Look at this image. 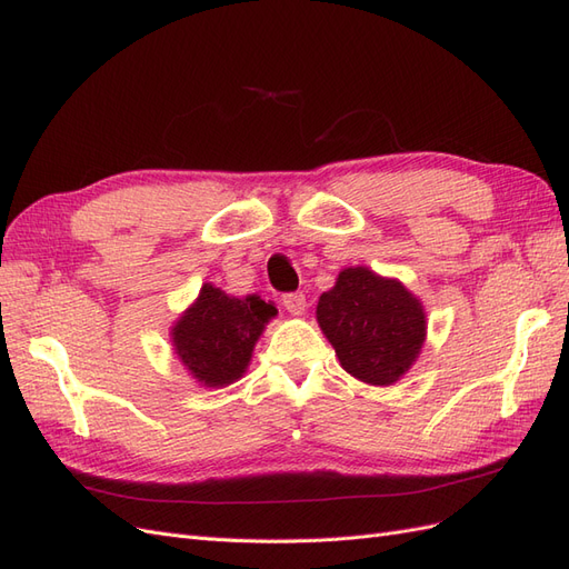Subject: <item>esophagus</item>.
Returning <instances> with one entry per match:
<instances>
[{
    "label": "esophagus",
    "instance_id": "1",
    "mask_svg": "<svg viewBox=\"0 0 569 569\" xmlns=\"http://www.w3.org/2000/svg\"><path fill=\"white\" fill-rule=\"evenodd\" d=\"M282 303L287 308V313H291V316H303L306 308H308L306 297L301 295V291H295V295H284Z\"/></svg>",
    "mask_w": 569,
    "mask_h": 569
}]
</instances>
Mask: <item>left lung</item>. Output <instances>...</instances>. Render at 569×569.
Masks as SVG:
<instances>
[{
    "mask_svg": "<svg viewBox=\"0 0 569 569\" xmlns=\"http://www.w3.org/2000/svg\"><path fill=\"white\" fill-rule=\"evenodd\" d=\"M341 368L372 387H389L416 366L427 337L422 301L396 278L366 266L343 268L316 308Z\"/></svg>",
    "mask_w": 569,
    "mask_h": 569,
    "instance_id": "left-lung-1",
    "label": "left lung"
}]
</instances>
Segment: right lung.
<instances>
[{
	"label": "right lung",
	"mask_w": 569,
	"mask_h": 569,
	"mask_svg": "<svg viewBox=\"0 0 569 569\" xmlns=\"http://www.w3.org/2000/svg\"><path fill=\"white\" fill-rule=\"evenodd\" d=\"M274 316L272 301L258 295L237 299L203 282L194 303L170 327L173 353L201 387H228L244 377L256 341Z\"/></svg>",
	"instance_id": "1"
}]
</instances>
